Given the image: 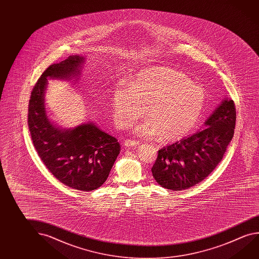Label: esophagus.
<instances>
[{
    "label": "esophagus",
    "instance_id": "1",
    "mask_svg": "<svg viewBox=\"0 0 259 259\" xmlns=\"http://www.w3.org/2000/svg\"><path fill=\"white\" fill-rule=\"evenodd\" d=\"M124 146H126V147H135V146H137V145H139V142L138 141L131 140V139H126V140L124 141Z\"/></svg>",
    "mask_w": 259,
    "mask_h": 259
}]
</instances>
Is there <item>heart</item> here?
Instances as JSON below:
<instances>
[{"label":"heart","instance_id":"obj_1","mask_svg":"<svg viewBox=\"0 0 259 259\" xmlns=\"http://www.w3.org/2000/svg\"><path fill=\"white\" fill-rule=\"evenodd\" d=\"M206 92L185 73L169 67L146 68L130 85H117L111 98L115 123L128 126L146 111L142 123L133 127L143 138L174 143L195 127L206 104Z\"/></svg>","mask_w":259,"mask_h":259}]
</instances>
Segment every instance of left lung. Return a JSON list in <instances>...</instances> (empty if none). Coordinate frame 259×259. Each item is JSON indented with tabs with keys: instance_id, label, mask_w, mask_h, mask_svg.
<instances>
[{
	"instance_id": "1",
	"label": "left lung",
	"mask_w": 259,
	"mask_h": 259,
	"mask_svg": "<svg viewBox=\"0 0 259 259\" xmlns=\"http://www.w3.org/2000/svg\"><path fill=\"white\" fill-rule=\"evenodd\" d=\"M236 108L226 98L204 122V129L159 150L152 174L170 191H183L202 182L221 162L234 136Z\"/></svg>"
}]
</instances>
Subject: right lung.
I'll list each match as a JSON object with an SVG mask.
<instances>
[{
  "label": "right lung",
  "instance_id": "1",
  "mask_svg": "<svg viewBox=\"0 0 259 259\" xmlns=\"http://www.w3.org/2000/svg\"><path fill=\"white\" fill-rule=\"evenodd\" d=\"M85 60L82 56H69L43 72L31 92L28 125L38 156L55 178L77 191H90L106 182L120 144L91 121L75 127L58 126L49 118L45 106L48 79L77 80Z\"/></svg>",
  "mask_w": 259,
  "mask_h": 259
}]
</instances>
